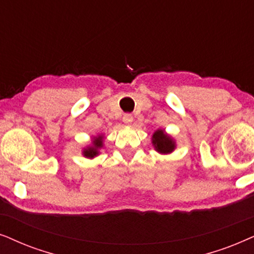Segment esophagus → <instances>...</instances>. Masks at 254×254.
I'll return each instance as SVG.
<instances>
[{"label": "esophagus", "mask_w": 254, "mask_h": 254, "mask_svg": "<svg viewBox=\"0 0 254 254\" xmlns=\"http://www.w3.org/2000/svg\"><path fill=\"white\" fill-rule=\"evenodd\" d=\"M133 121V117H132V115H130V114H125L124 116H123V122L125 124H130L131 122Z\"/></svg>", "instance_id": "1"}]
</instances>
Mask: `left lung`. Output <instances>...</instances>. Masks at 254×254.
I'll list each match as a JSON object with an SVG mask.
<instances>
[{
    "instance_id": "8db88e82",
    "label": "left lung",
    "mask_w": 254,
    "mask_h": 254,
    "mask_svg": "<svg viewBox=\"0 0 254 254\" xmlns=\"http://www.w3.org/2000/svg\"><path fill=\"white\" fill-rule=\"evenodd\" d=\"M152 138H153V145L155 150L160 152V153H171L174 150V141L171 139L170 136L165 134L162 130L155 131Z\"/></svg>"
}]
</instances>
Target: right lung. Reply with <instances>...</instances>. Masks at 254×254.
<instances>
[{
    "label": "right lung",
    "instance_id": "1",
    "mask_svg": "<svg viewBox=\"0 0 254 254\" xmlns=\"http://www.w3.org/2000/svg\"><path fill=\"white\" fill-rule=\"evenodd\" d=\"M93 144H94L93 146L88 147L87 150H84V152H83V154L88 158H94L97 153H99V151L97 150L102 146V137L99 136L97 138H95V139L93 140Z\"/></svg>",
    "mask_w": 254,
    "mask_h": 254
}]
</instances>
